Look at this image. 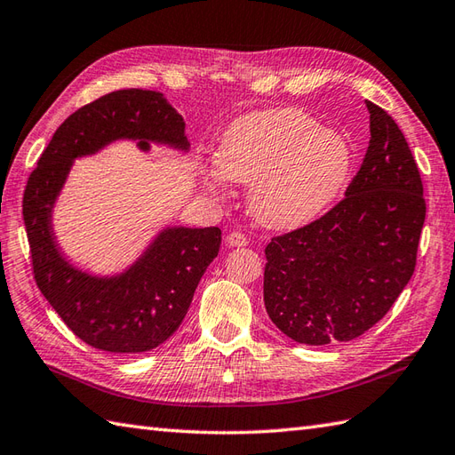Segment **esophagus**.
I'll list each match as a JSON object with an SVG mask.
<instances>
[{
  "mask_svg": "<svg viewBox=\"0 0 455 455\" xmlns=\"http://www.w3.org/2000/svg\"><path fill=\"white\" fill-rule=\"evenodd\" d=\"M228 245L229 247H245L247 237L241 234V231H231V234L228 235Z\"/></svg>",
  "mask_w": 455,
  "mask_h": 455,
  "instance_id": "obj_1",
  "label": "esophagus"
}]
</instances>
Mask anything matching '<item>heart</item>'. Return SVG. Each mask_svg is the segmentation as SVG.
<instances>
[{"instance_id":"heart-1","label":"heart","mask_w":455,"mask_h":455,"mask_svg":"<svg viewBox=\"0 0 455 455\" xmlns=\"http://www.w3.org/2000/svg\"><path fill=\"white\" fill-rule=\"evenodd\" d=\"M350 167L352 149L340 134L323 130L301 108H268L229 124L208 183H253L249 206L259 224L298 229L337 200Z\"/></svg>"}]
</instances>
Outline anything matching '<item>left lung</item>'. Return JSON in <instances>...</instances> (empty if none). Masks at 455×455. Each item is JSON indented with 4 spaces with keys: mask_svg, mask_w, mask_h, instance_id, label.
Returning a JSON list of instances; mask_svg holds the SVG:
<instances>
[{
    "mask_svg": "<svg viewBox=\"0 0 455 455\" xmlns=\"http://www.w3.org/2000/svg\"><path fill=\"white\" fill-rule=\"evenodd\" d=\"M366 107L370 144L345 198L265 249L267 313L301 345L364 335L415 272L427 216L419 167L395 120Z\"/></svg>",
    "mask_w": 455,
    "mask_h": 455,
    "instance_id": "obj_1",
    "label": "left lung"
}]
</instances>
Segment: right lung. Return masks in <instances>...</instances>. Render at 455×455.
<instances>
[{
  "label": "right lung",
  "mask_w": 455,
  "mask_h": 455,
  "mask_svg": "<svg viewBox=\"0 0 455 455\" xmlns=\"http://www.w3.org/2000/svg\"><path fill=\"white\" fill-rule=\"evenodd\" d=\"M116 140L188 151L185 120L159 91L120 89L77 108L54 132L27 180L23 220L38 290L89 347L138 355L183 323L195 290L218 257L220 228H165L124 272L97 276L74 267L56 241L52 212L74 159Z\"/></svg>",
  "instance_id": "obj_1"
}]
</instances>
